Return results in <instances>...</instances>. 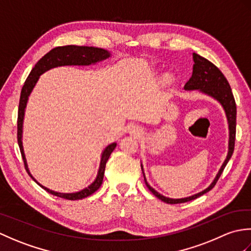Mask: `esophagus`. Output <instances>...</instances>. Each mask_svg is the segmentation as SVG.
I'll list each match as a JSON object with an SVG mask.
<instances>
[{
	"label": "esophagus",
	"instance_id": "obj_1",
	"mask_svg": "<svg viewBox=\"0 0 251 251\" xmlns=\"http://www.w3.org/2000/svg\"><path fill=\"white\" fill-rule=\"evenodd\" d=\"M130 130H132V132H135V131H137V130H136V129H135V128H131V129H130Z\"/></svg>",
	"mask_w": 251,
	"mask_h": 251
}]
</instances>
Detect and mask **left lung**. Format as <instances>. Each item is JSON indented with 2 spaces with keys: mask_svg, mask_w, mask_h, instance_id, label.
I'll return each instance as SVG.
<instances>
[{
  "mask_svg": "<svg viewBox=\"0 0 251 251\" xmlns=\"http://www.w3.org/2000/svg\"><path fill=\"white\" fill-rule=\"evenodd\" d=\"M192 56H193V61H194L193 73H192V76L190 77L189 81L185 83L184 89H186V90L200 89L201 92L211 96V97L217 99L222 104L223 109H225V111H226V117H227L228 129H230L228 153H227L226 159L221 166L219 173H218L216 179L214 180V182L208 186L206 190L201 191V192H200V193H197L195 195L185 197V199L174 200V199H169V197H165V196L161 195L148 184L147 180L145 178V182L148 186V189L150 190L152 193L157 197V199L163 201L164 202H167V204H182V202L193 201V200L197 199V197L201 196L202 194L207 193V192H209L216 185L217 181L219 180L223 169L226 168L227 162L230 161V158L234 152V147H235L236 103H235V99H234L232 89L230 87V84H228L226 76L223 75V73L214 65V63L210 62L209 60H207L206 58L195 54V52H193Z\"/></svg>",
  "mask_w": 251,
  "mask_h": 251,
  "instance_id": "1",
  "label": "left lung"
}]
</instances>
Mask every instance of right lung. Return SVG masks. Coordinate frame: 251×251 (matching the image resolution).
<instances>
[{
	"instance_id": "obj_1",
	"label": "right lung",
	"mask_w": 251,
	"mask_h": 251,
	"mask_svg": "<svg viewBox=\"0 0 251 251\" xmlns=\"http://www.w3.org/2000/svg\"><path fill=\"white\" fill-rule=\"evenodd\" d=\"M110 57V52L106 51L102 49H97V47H88V46H75V45H67V46H58L56 49H52L50 52L42 57L41 59L36 62L34 68L32 69L30 74L26 77L25 82L21 89L20 94V99H19V106H18V119H17V140L20 149L21 156L24 159L25 168L26 173L29 174L30 177L33 179L35 182L42 186L45 191L49 192V193L61 197V199H66L69 201H76V200H82L92 195L97 191L100 185L102 184L103 181V175H104V169H105V164L108 162V159L111 155V153L116 147V143H111L110 146L104 149L102 153V156H101V163L99 167L98 176L94 182L90 184L88 188L84 189L76 193H58V192H54L50 189L45 188V186L41 185L37 181L32 177L29 173L28 166H26L24 149H23V142H21V137H23V122H24V115H25V109L26 105V101H28V97L32 89L35 86V84L39 79L40 75L45 71L50 70L51 68L55 67H60V66H88L92 65V63H96L98 61H101L106 58Z\"/></svg>"
}]
</instances>
